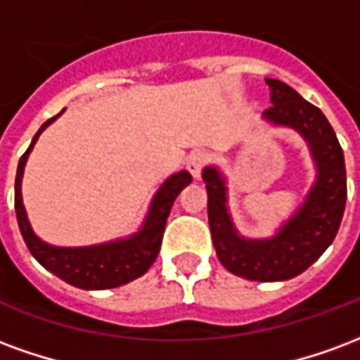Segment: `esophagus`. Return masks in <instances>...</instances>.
Returning <instances> with one entry per match:
<instances>
[{"label":"esophagus","instance_id":"obj_1","mask_svg":"<svg viewBox=\"0 0 360 360\" xmlns=\"http://www.w3.org/2000/svg\"><path fill=\"white\" fill-rule=\"evenodd\" d=\"M208 162H210L208 154H206V152H202V150H196V152H193V154L188 156L187 169L193 173V177H200V173H202V169L206 167V164H208Z\"/></svg>","mask_w":360,"mask_h":360}]
</instances>
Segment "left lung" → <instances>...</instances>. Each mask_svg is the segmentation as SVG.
<instances>
[{
  "label": "left lung",
  "instance_id": "8db88e82",
  "mask_svg": "<svg viewBox=\"0 0 360 360\" xmlns=\"http://www.w3.org/2000/svg\"><path fill=\"white\" fill-rule=\"evenodd\" d=\"M271 105L266 119L289 125L309 141L318 165V181L307 202L278 237L268 241H245L235 233L226 210V187L216 169H204L208 191V221L219 262L235 276L255 281H281L299 276L324 252L340 229L347 177L340 141L316 105L307 102L285 82L266 79Z\"/></svg>",
  "mask_w": 360,
  "mask_h": 360
}]
</instances>
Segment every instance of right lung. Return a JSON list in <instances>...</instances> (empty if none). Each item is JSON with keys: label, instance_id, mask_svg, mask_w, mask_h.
Listing matches in <instances>:
<instances>
[{"label": "right lung", "instance_id": "1", "mask_svg": "<svg viewBox=\"0 0 360 360\" xmlns=\"http://www.w3.org/2000/svg\"><path fill=\"white\" fill-rule=\"evenodd\" d=\"M56 117L48 119L40 127V131L32 139V144L28 146L27 152L19 160L17 179H15V212H17L20 235L27 243L30 255L46 270H50L51 274H56L58 278L71 283V285L81 287V289H111V287L129 283V281L142 276L150 266L154 264L160 247H162L165 221H167V216L172 210L173 200L193 181V177L188 172H179L165 181L164 187L160 188L158 195L154 196L146 224L131 239L98 245V247H84V249L50 247V245L40 241L30 229L27 212L22 206V198H20V177H22V169H25L27 158L34 146V142Z\"/></svg>", "mask_w": 360, "mask_h": 360}]
</instances>
